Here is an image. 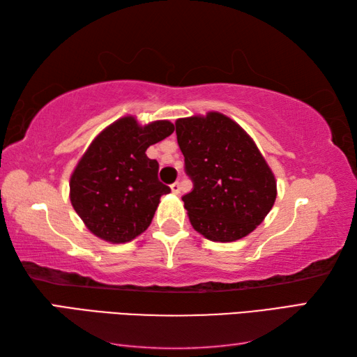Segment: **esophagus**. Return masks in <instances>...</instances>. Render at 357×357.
Segmentation results:
<instances>
[{
	"mask_svg": "<svg viewBox=\"0 0 357 357\" xmlns=\"http://www.w3.org/2000/svg\"><path fill=\"white\" fill-rule=\"evenodd\" d=\"M170 188H172V193H174V195H179L181 193V184L179 183H173L170 185Z\"/></svg>",
	"mask_w": 357,
	"mask_h": 357,
	"instance_id": "esophagus-1",
	"label": "esophagus"
}]
</instances>
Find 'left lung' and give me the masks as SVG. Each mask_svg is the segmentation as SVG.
<instances>
[{"label": "left lung", "instance_id": "obj_1", "mask_svg": "<svg viewBox=\"0 0 357 357\" xmlns=\"http://www.w3.org/2000/svg\"><path fill=\"white\" fill-rule=\"evenodd\" d=\"M193 188L183 196L196 231L215 242L252 233L276 199V181L253 139L233 119L210 112L176 123Z\"/></svg>", "mask_w": 357, "mask_h": 357}]
</instances>
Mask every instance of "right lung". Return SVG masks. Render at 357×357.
I'll return each mask as SVG.
<instances>
[{
  "label": "right lung",
  "instance_id": "add662e5",
  "mask_svg": "<svg viewBox=\"0 0 357 357\" xmlns=\"http://www.w3.org/2000/svg\"><path fill=\"white\" fill-rule=\"evenodd\" d=\"M173 130L170 121L141 127L126 116L90 144L70 178V201L95 236L123 244L147 230L170 187L159 183V164L146 150Z\"/></svg>",
  "mask_w": 357,
  "mask_h": 357
}]
</instances>
